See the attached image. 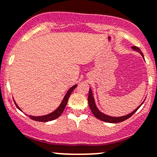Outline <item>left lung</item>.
Returning a JSON list of instances; mask_svg holds the SVG:
<instances>
[{
  "label": "left lung",
  "instance_id": "left-lung-1",
  "mask_svg": "<svg viewBox=\"0 0 157 157\" xmlns=\"http://www.w3.org/2000/svg\"><path fill=\"white\" fill-rule=\"evenodd\" d=\"M132 48L134 49V50L137 51V52H140V55H142V56H144L143 53H142L141 51H140V49L138 47L133 46ZM88 102H89V105H90V109H91L92 113L94 115V116L96 117V118H98V119L101 120V121H105V122H109V123H118V122H121V121L128 119V118H129L131 115H134V112H137V109L140 108V106L141 105H140L138 108H137L135 110L133 111L131 113L128 114V115H124V116H122V117H112V116H108V115H104L103 113H102V112H100L99 110H98L97 108H96V105H95L94 99H93V95H92L91 90H90V91H89Z\"/></svg>",
  "mask_w": 157,
  "mask_h": 157
}]
</instances>
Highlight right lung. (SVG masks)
Wrapping results in <instances>:
<instances>
[{"label":"right lung","instance_id":"right-lung-1","mask_svg":"<svg viewBox=\"0 0 157 157\" xmlns=\"http://www.w3.org/2000/svg\"><path fill=\"white\" fill-rule=\"evenodd\" d=\"M76 86H77V85H74V86H73L72 87L70 88V90L67 91V93H66L65 96H64V99H63V101H62V102L61 103V105H59V107H58V108L57 109L55 112H52V113L48 114V115H44V116H36H36H31V115H29V117L31 118V119L34 120V121H42V122H46V121H52V120L56 119V118H58V117H59L60 115L62 114V112H64V108H65L66 105H67V101H68L70 96H71V93L73 92V90L76 88ZM15 104H16V102H15ZM16 105H17V107L20 109V110H21V109L19 108L18 105H17V104H16Z\"/></svg>","mask_w":157,"mask_h":157}]
</instances>
